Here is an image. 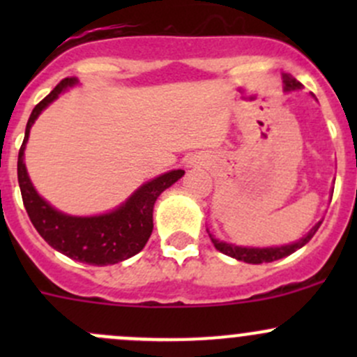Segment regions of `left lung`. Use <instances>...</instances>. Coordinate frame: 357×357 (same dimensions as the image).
<instances>
[{
    "mask_svg": "<svg viewBox=\"0 0 357 357\" xmlns=\"http://www.w3.org/2000/svg\"><path fill=\"white\" fill-rule=\"evenodd\" d=\"M283 82H285V91H295V89L302 88L301 82H298L297 79L291 77V75H289V74H283ZM319 225H321V221H319L316 226H312L311 231H309L307 235L302 236L298 242H294V243H290V245H283V247H266V248L238 247V245H233V243L219 242V240H215L211 233H208V236H211L214 247L218 248L219 252H222V254L229 255V257H233V259H238V261L248 262V264H262V262L278 261V259L287 257V255L294 254L295 250H298V248L304 247L305 243H307L309 240L314 236V233L318 231Z\"/></svg>",
    "mask_w": 357,
    "mask_h": 357,
    "instance_id": "1",
    "label": "left lung"
}]
</instances>
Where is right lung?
<instances>
[{"instance_id": "1", "label": "right lung", "mask_w": 357, "mask_h": 357, "mask_svg": "<svg viewBox=\"0 0 357 357\" xmlns=\"http://www.w3.org/2000/svg\"><path fill=\"white\" fill-rule=\"evenodd\" d=\"M77 82L75 77H67L55 86L46 98H43L32 110L25 128L24 143L20 146L19 162H17V176H19L20 193H22L24 207L29 219L38 229L39 235L46 240L55 250L62 252L74 261L86 262L91 266L117 264L143 250L149 242L153 229V205L162 192L174 185L185 171L165 172L152 181L139 186L126 204L117 207L109 214L91 215V218H77L67 215L53 208L46 200L38 195L29 179L27 169L24 164L25 143L29 139L32 124L43 110L59 98L68 86Z\"/></svg>"}]
</instances>
